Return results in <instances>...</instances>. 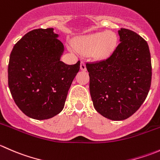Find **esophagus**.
Returning a JSON list of instances; mask_svg holds the SVG:
<instances>
[{
    "instance_id": "34e87169",
    "label": "esophagus",
    "mask_w": 160,
    "mask_h": 160,
    "mask_svg": "<svg viewBox=\"0 0 160 160\" xmlns=\"http://www.w3.org/2000/svg\"><path fill=\"white\" fill-rule=\"evenodd\" d=\"M80 70L83 71H86L87 70V67H86V64L83 61H81L80 62Z\"/></svg>"
}]
</instances>
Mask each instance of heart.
<instances>
[{
  "label": "heart",
  "mask_w": 160,
  "mask_h": 160,
  "mask_svg": "<svg viewBox=\"0 0 160 160\" xmlns=\"http://www.w3.org/2000/svg\"><path fill=\"white\" fill-rule=\"evenodd\" d=\"M118 38L114 32L108 31L85 35L73 42V47L82 53L91 54L97 58H106L117 46Z\"/></svg>",
  "instance_id": "heart-1"
}]
</instances>
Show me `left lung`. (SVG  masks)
Listing matches in <instances>:
<instances>
[{"label": "left lung", "instance_id": "left-lung-1", "mask_svg": "<svg viewBox=\"0 0 160 160\" xmlns=\"http://www.w3.org/2000/svg\"><path fill=\"white\" fill-rule=\"evenodd\" d=\"M118 35L120 43L108 58L86 63L93 107L114 121L128 118L141 107L152 80L146 40L126 28H121Z\"/></svg>", "mask_w": 160, "mask_h": 160}]
</instances>
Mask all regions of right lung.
<instances>
[{"label": "right lung", "mask_w": 160, "mask_h": 160, "mask_svg": "<svg viewBox=\"0 0 160 160\" xmlns=\"http://www.w3.org/2000/svg\"><path fill=\"white\" fill-rule=\"evenodd\" d=\"M53 28L25 34L10 55L8 87L14 102L28 117L44 120L63 109L80 61L67 65L60 60L63 44Z\"/></svg>", "instance_id": "add662e5"}]
</instances>
